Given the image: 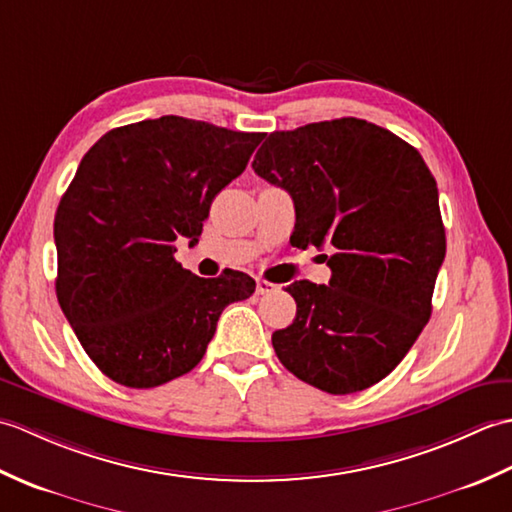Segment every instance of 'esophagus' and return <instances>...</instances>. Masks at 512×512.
<instances>
[{
  "instance_id": "obj_1",
  "label": "esophagus",
  "mask_w": 512,
  "mask_h": 512,
  "mask_svg": "<svg viewBox=\"0 0 512 512\" xmlns=\"http://www.w3.org/2000/svg\"><path fill=\"white\" fill-rule=\"evenodd\" d=\"M277 290L275 284H270L266 279H257V295H268V292Z\"/></svg>"
}]
</instances>
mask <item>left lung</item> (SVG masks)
Wrapping results in <instances>:
<instances>
[{
    "mask_svg": "<svg viewBox=\"0 0 512 512\" xmlns=\"http://www.w3.org/2000/svg\"><path fill=\"white\" fill-rule=\"evenodd\" d=\"M295 202L297 248L330 244V284L292 281L281 365L328 394L376 385L416 343L447 253L436 178L416 147L361 118L273 132L253 160Z\"/></svg>",
    "mask_w": 512,
    "mask_h": 512,
    "instance_id": "obj_1",
    "label": "left lung"
}]
</instances>
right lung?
<instances>
[{"label":"right lung","instance_id":"add662e5","mask_svg":"<svg viewBox=\"0 0 512 512\" xmlns=\"http://www.w3.org/2000/svg\"><path fill=\"white\" fill-rule=\"evenodd\" d=\"M264 136L160 116L112 129L83 156L54 215L57 299L114 383L149 389L191 372L222 310L255 292L239 270L193 275L173 242L198 244L213 198Z\"/></svg>","mask_w":512,"mask_h":512}]
</instances>
